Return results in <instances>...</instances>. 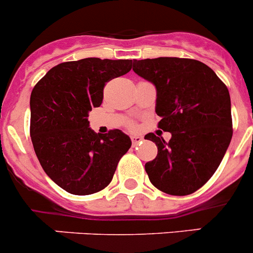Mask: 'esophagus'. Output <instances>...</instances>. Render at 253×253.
Listing matches in <instances>:
<instances>
[{"label":"esophagus","mask_w":253,"mask_h":253,"mask_svg":"<svg viewBox=\"0 0 253 253\" xmlns=\"http://www.w3.org/2000/svg\"><path fill=\"white\" fill-rule=\"evenodd\" d=\"M131 141H132V144H133V146H137V144L141 143L142 142V137L141 136H132Z\"/></svg>","instance_id":"obj_1"}]
</instances>
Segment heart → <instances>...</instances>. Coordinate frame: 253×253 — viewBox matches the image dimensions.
Listing matches in <instances>:
<instances>
[{
    "mask_svg": "<svg viewBox=\"0 0 253 253\" xmlns=\"http://www.w3.org/2000/svg\"><path fill=\"white\" fill-rule=\"evenodd\" d=\"M128 127H129V128L133 129V128H136V125H134L133 122H129V124H128Z\"/></svg>",
    "mask_w": 253,
    "mask_h": 253,
    "instance_id": "1",
    "label": "heart"
}]
</instances>
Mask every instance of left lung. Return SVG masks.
Returning a JSON list of instances; mask_svg holds the SVG:
<instances>
[{
  "label": "left lung",
  "mask_w": 253,
  "mask_h": 253,
  "mask_svg": "<svg viewBox=\"0 0 253 253\" xmlns=\"http://www.w3.org/2000/svg\"><path fill=\"white\" fill-rule=\"evenodd\" d=\"M133 72L157 89L158 127L169 142L148 133L158 154L146 163L151 183L169 195L197 192L216 171L232 138L229 89L211 68L195 59L133 60Z\"/></svg>",
  "instance_id": "left-lung-1"
}]
</instances>
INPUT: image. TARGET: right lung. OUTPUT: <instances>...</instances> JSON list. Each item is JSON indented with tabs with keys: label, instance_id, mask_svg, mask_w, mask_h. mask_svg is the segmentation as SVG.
Wrapping results in <instances>:
<instances>
[{
	"label": "right lung",
	"instance_id": "add662e5",
	"mask_svg": "<svg viewBox=\"0 0 253 253\" xmlns=\"http://www.w3.org/2000/svg\"><path fill=\"white\" fill-rule=\"evenodd\" d=\"M132 60L85 58L51 68L31 94L32 143L46 175L65 192L89 195L106 188L131 139L120 129L95 133L89 111L99 107L110 80Z\"/></svg>",
	"mask_w": 253,
	"mask_h": 253
}]
</instances>
